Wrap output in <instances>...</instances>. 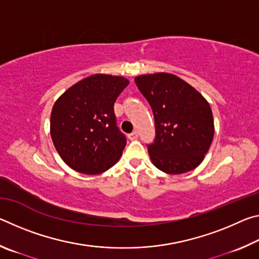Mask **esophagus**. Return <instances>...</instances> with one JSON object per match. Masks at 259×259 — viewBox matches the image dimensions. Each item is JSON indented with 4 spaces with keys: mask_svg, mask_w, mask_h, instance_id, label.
Returning <instances> with one entry per match:
<instances>
[{
    "mask_svg": "<svg viewBox=\"0 0 259 259\" xmlns=\"http://www.w3.org/2000/svg\"><path fill=\"white\" fill-rule=\"evenodd\" d=\"M128 138L130 140H136V139H137L138 138V131H136V130L133 131V133L128 135Z\"/></svg>",
    "mask_w": 259,
    "mask_h": 259,
    "instance_id": "34e87169",
    "label": "esophagus"
}]
</instances>
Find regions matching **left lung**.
<instances>
[{"label": "left lung", "instance_id": "1", "mask_svg": "<svg viewBox=\"0 0 259 259\" xmlns=\"http://www.w3.org/2000/svg\"><path fill=\"white\" fill-rule=\"evenodd\" d=\"M135 82L154 115L155 139L147 145L153 164L170 175L195 169L213 138L209 103L174 74H146L136 77Z\"/></svg>", "mask_w": 259, "mask_h": 259}]
</instances>
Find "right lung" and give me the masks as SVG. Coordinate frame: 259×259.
I'll return each instance as SVG.
<instances>
[{
    "instance_id": "right-lung-1",
    "label": "right lung",
    "mask_w": 259,
    "mask_h": 259,
    "mask_svg": "<svg viewBox=\"0 0 259 259\" xmlns=\"http://www.w3.org/2000/svg\"><path fill=\"white\" fill-rule=\"evenodd\" d=\"M128 84L122 76L95 74L57 99L50 135L58 154L73 170L98 175L119 161L126 139L116 125L114 103Z\"/></svg>"
}]
</instances>
